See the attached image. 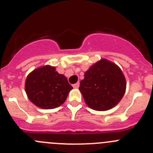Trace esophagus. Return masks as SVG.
Masks as SVG:
<instances>
[{"instance_id":"obj_1","label":"esophagus","mask_w":153,"mask_h":153,"mask_svg":"<svg viewBox=\"0 0 153 153\" xmlns=\"http://www.w3.org/2000/svg\"><path fill=\"white\" fill-rule=\"evenodd\" d=\"M72 86H73L74 88H78V87H79V82H77V83L74 84V85H72Z\"/></svg>"}]
</instances>
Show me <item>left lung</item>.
<instances>
[{
	"label": "left lung",
	"mask_w": 153,
	"mask_h": 153,
	"mask_svg": "<svg viewBox=\"0 0 153 153\" xmlns=\"http://www.w3.org/2000/svg\"><path fill=\"white\" fill-rule=\"evenodd\" d=\"M126 79L115 63L101 59L85 71L79 90L85 103L98 111L110 110L120 101L126 91Z\"/></svg>",
	"instance_id": "8db88e82"
}]
</instances>
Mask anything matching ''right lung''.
Here are the masks:
<instances>
[{
  "label": "right lung",
  "instance_id": "1",
  "mask_svg": "<svg viewBox=\"0 0 153 153\" xmlns=\"http://www.w3.org/2000/svg\"><path fill=\"white\" fill-rule=\"evenodd\" d=\"M72 88L66 77L58 73L56 67L48 65L31 71L25 82L28 98L42 109L59 107L65 101Z\"/></svg>",
  "mask_w": 153,
  "mask_h": 153
}]
</instances>
